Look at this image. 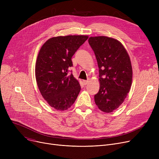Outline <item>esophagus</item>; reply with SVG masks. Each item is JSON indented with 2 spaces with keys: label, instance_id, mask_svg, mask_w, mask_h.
Listing matches in <instances>:
<instances>
[{
  "label": "esophagus",
  "instance_id": "obj_1",
  "mask_svg": "<svg viewBox=\"0 0 159 159\" xmlns=\"http://www.w3.org/2000/svg\"><path fill=\"white\" fill-rule=\"evenodd\" d=\"M88 82H89L88 80H83V83H84V85H86L88 83Z\"/></svg>",
  "mask_w": 159,
  "mask_h": 159
}]
</instances>
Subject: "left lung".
Wrapping results in <instances>:
<instances>
[{"mask_svg": "<svg viewBox=\"0 0 159 159\" xmlns=\"http://www.w3.org/2000/svg\"><path fill=\"white\" fill-rule=\"evenodd\" d=\"M99 68L100 89L95 102L100 110L111 113L118 108L129 93L132 82L130 58L117 40L105 36L89 37Z\"/></svg>", "mask_w": 159, "mask_h": 159, "instance_id": "1", "label": "left lung"}]
</instances>
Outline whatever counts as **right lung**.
I'll return each mask as SVG.
<instances>
[{"label": "right lung", "instance_id": "1", "mask_svg": "<svg viewBox=\"0 0 159 159\" xmlns=\"http://www.w3.org/2000/svg\"><path fill=\"white\" fill-rule=\"evenodd\" d=\"M88 39L87 35L55 37L40 49L35 66L37 86L48 104L57 110H68L80 92L79 81L68 73L73 55Z\"/></svg>", "mask_w": 159, "mask_h": 159}]
</instances>
